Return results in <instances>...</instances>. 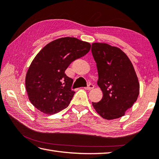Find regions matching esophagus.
<instances>
[{
	"label": "esophagus",
	"mask_w": 159,
	"mask_h": 159,
	"mask_svg": "<svg viewBox=\"0 0 159 159\" xmlns=\"http://www.w3.org/2000/svg\"><path fill=\"white\" fill-rule=\"evenodd\" d=\"M93 88H94V85H93L92 84H89L88 87H86V88H85V89H87V90H91Z\"/></svg>",
	"instance_id": "obj_1"
}]
</instances>
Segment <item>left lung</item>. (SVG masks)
<instances>
[{"instance_id":"obj_1","label":"left lung","mask_w":159,"mask_h":159,"mask_svg":"<svg viewBox=\"0 0 159 159\" xmlns=\"http://www.w3.org/2000/svg\"><path fill=\"white\" fill-rule=\"evenodd\" d=\"M92 53L97 67V83L102 92V99L92 102L93 107L105 119L123 116L139 94L138 77L132 62L120 49L107 43H92Z\"/></svg>"}]
</instances>
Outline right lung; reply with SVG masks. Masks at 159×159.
Masks as SVG:
<instances>
[{
	"label": "right lung",
	"instance_id": "right-lung-1",
	"mask_svg": "<svg viewBox=\"0 0 159 159\" xmlns=\"http://www.w3.org/2000/svg\"><path fill=\"white\" fill-rule=\"evenodd\" d=\"M90 48L89 43L74 37H63L46 45L34 58L26 74L25 88L31 103L46 114L66 108L75 92L71 89L73 79L65 71Z\"/></svg>",
	"mask_w": 159,
	"mask_h": 159
}]
</instances>
